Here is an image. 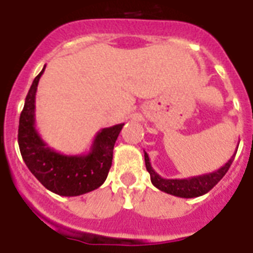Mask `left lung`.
<instances>
[{"instance_id":"1","label":"left lung","mask_w":253,"mask_h":253,"mask_svg":"<svg viewBox=\"0 0 253 253\" xmlns=\"http://www.w3.org/2000/svg\"><path fill=\"white\" fill-rule=\"evenodd\" d=\"M235 154L236 153H234L229 162L217 171L200 175V176L188 177V179H163L162 176H159L158 173L154 171V169L151 167L147 153H145V165H146V169L150 173L151 183L154 187L158 188L159 191L176 196V197L193 199V197H199V196L208 193L218 181L221 180L222 177L225 176L226 172L229 171L232 161L235 158Z\"/></svg>"}]
</instances>
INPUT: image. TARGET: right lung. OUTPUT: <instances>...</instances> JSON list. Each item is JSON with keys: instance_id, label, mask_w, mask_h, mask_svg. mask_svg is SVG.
<instances>
[{"instance_id": "add662e5", "label": "right lung", "mask_w": 253, "mask_h": 253, "mask_svg": "<svg viewBox=\"0 0 253 253\" xmlns=\"http://www.w3.org/2000/svg\"><path fill=\"white\" fill-rule=\"evenodd\" d=\"M43 70L36 76L19 117L18 143L32 175L46 189L60 196L84 195L102 185L112 165L114 146L124 124L99 130L87 154L65 155L44 142L35 128V95Z\"/></svg>"}]
</instances>
